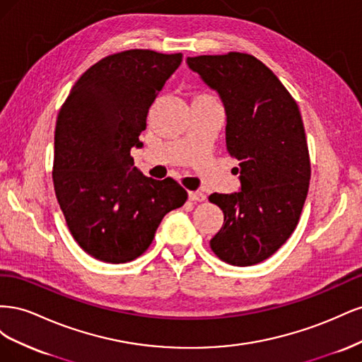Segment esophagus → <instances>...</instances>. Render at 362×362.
<instances>
[{
  "instance_id": "esophagus-1",
  "label": "esophagus",
  "mask_w": 362,
  "mask_h": 362,
  "mask_svg": "<svg viewBox=\"0 0 362 362\" xmlns=\"http://www.w3.org/2000/svg\"><path fill=\"white\" fill-rule=\"evenodd\" d=\"M189 198H190V201H194V202H204L206 199V194L201 190H196V192L189 193Z\"/></svg>"
}]
</instances>
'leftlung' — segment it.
I'll list each match as a JSON object with an SVG mask.
<instances>
[{"instance_id":"1","label":"left lung","mask_w":362,"mask_h":362,"mask_svg":"<svg viewBox=\"0 0 362 362\" xmlns=\"http://www.w3.org/2000/svg\"><path fill=\"white\" fill-rule=\"evenodd\" d=\"M189 68L221 96L226 149L238 161L242 190L210 194L223 211L214 254L246 267L267 259L298 226L311 164L299 107L264 63L246 52L187 57Z\"/></svg>"}]
</instances>
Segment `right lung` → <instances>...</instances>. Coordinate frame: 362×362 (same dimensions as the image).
<instances>
[{
    "mask_svg": "<svg viewBox=\"0 0 362 362\" xmlns=\"http://www.w3.org/2000/svg\"><path fill=\"white\" fill-rule=\"evenodd\" d=\"M182 54L128 49L87 69L63 103L54 136L52 181L75 242L90 257L119 264L140 257L187 192L148 178L131 148H141L149 107Z\"/></svg>",
    "mask_w": 362,
    "mask_h": 362,
    "instance_id": "1",
    "label": "right lung"
}]
</instances>
